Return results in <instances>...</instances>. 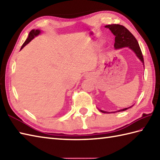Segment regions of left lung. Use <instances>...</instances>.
I'll list each match as a JSON object with an SVG mask.
<instances>
[{"label":"left lung","mask_w":160,"mask_h":160,"mask_svg":"<svg viewBox=\"0 0 160 160\" xmlns=\"http://www.w3.org/2000/svg\"><path fill=\"white\" fill-rule=\"evenodd\" d=\"M106 28L109 29L111 32L113 33V35L115 36V43H114V47L115 49H120L122 48V47H128V48H130L131 50L133 51L136 54V56L138 57V58L140 59L144 64V58L142 56V53L141 49L139 45L138 40L135 38L134 36L128 31V30L124 27L123 25H118V24H113V25H108L105 26ZM133 105L129 107L128 108H123V109H120L116 111L113 112H107L104 111L102 110H100V111L104 113H117V112L124 111H126L128 108H131Z\"/></svg>","instance_id":"obj_1"}]
</instances>
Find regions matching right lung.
<instances>
[{
	"label": "right lung",
	"mask_w": 160,
	"mask_h": 160,
	"mask_svg": "<svg viewBox=\"0 0 160 160\" xmlns=\"http://www.w3.org/2000/svg\"><path fill=\"white\" fill-rule=\"evenodd\" d=\"M40 30H38V29H36V30L32 29V31L29 32V36H28V38H27V40H25V42L23 43V45H22L21 49H22L23 48V47H25L26 45H28V44L30 41H31V40H32L33 38H34L35 36H37L38 34H40Z\"/></svg>",
	"instance_id": "add662e5"
}]
</instances>
